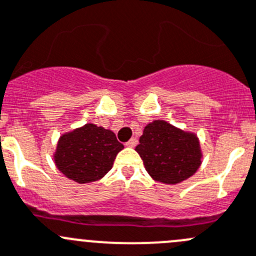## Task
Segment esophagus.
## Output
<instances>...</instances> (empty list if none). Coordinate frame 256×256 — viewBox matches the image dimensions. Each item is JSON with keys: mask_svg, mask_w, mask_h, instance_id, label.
<instances>
[{"mask_svg": "<svg viewBox=\"0 0 256 256\" xmlns=\"http://www.w3.org/2000/svg\"><path fill=\"white\" fill-rule=\"evenodd\" d=\"M138 145V138H131L130 140L126 142V146H130V148H134V146Z\"/></svg>", "mask_w": 256, "mask_h": 256, "instance_id": "esophagus-1", "label": "esophagus"}]
</instances>
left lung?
<instances>
[{
  "label": "left lung",
  "instance_id": "left-lung-1",
  "mask_svg": "<svg viewBox=\"0 0 256 256\" xmlns=\"http://www.w3.org/2000/svg\"><path fill=\"white\" fill-rule=\"evenodd\" d=\"M135 150L151 178L171 185L190 178L202 162L196 136L160 120L146 126Z\"/></svg>",
  "mask_w": 256,
  "mask_h": 256
}]
</instances>
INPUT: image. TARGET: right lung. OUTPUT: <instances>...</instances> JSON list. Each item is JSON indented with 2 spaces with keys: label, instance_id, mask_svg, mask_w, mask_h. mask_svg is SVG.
Masks as SVG:
<instances>
[{
  "label": "right lung",
  "instance_id": "obj_1",
  "mask_svg": "<svg viewBox=\"0 0 256 256\" xmlns=\"http://www.w3.org/2000/svg\"><path fill=\"white\" fill-rule=\"evenodd\" d=\"M124 145L110 130L86 124L62 135L54 154V162L66 178L78 184L100 180L112 168Z\"/></svg>",
  "mask_w": 256,
  "mask_h": 256
}]
</instances>
